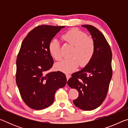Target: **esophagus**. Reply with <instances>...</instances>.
Wrapping results in <instances>:
<instances>
[{"label":"esophagus","instance_id":"34e87169","mask_svg":"<svg viewBox=\"0 0 128 128\" xmlns=\"http://www.w3.org/2000/svg\"><path fill=\"white\" fill-rule=\"evenodd\" d=\"M70 76H70V74H66V77L67 81H68V79L69 78H70Z\"/></svg>","mask_w":128,"mask_h":128}]
</instances>
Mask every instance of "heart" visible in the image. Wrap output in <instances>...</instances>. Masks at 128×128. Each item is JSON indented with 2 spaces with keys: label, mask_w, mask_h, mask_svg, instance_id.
Masks as SVG:
<instances>
[{
  "label": "heart",
  "mask_w": 128,
  "mask_h": 128,
  "mask_svg": "<svg viewBox=\"0 0 128 128\" xmlns=\"http://www.w3.org/2000/svg\"><path fill=\"white\" fill-rule=\"evenodd\" d=\"M62 38L74 46L70 56L55 64L57 70L64 73L73 72L78 66H85L92 60L95 52V43L92 38L88 37L84 32L77 29L69 30L63 34ZM48 51L52 57L56 60L62 58L60 43L57 40H51L48 44Z\"/></svg>",
  "instance_id": "b5f03b06"
}]
</instances>
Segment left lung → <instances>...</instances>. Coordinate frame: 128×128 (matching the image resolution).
Wrapping results in <instances>:
<instances>
[{"label":"left lung","instance_id":"left-lung-1","mask_svg":"<svg viewBox=\"0 0 128 128\" xmlns=\"http://www.w3.org/2000/svg\"><path fill=\"white\" fill-rule=\"evenodd\" d=\"M90 32L95 43V52L85 68L72 74L68 85L79 92L73 101L80 109L91 111L104 100L112 76V52L103 34L92 25H82Z\"/></svg>","mask_w":128,"mask_h":128}]
</instances>
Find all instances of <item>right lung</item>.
<instances>
[{
  "mask_svg": "<svg viewBox=\"0 0 128 128\" xmlns=\"http://www.w3.org/2000/svg\"><path fill=\"white\" fill-rule=\"evenodd\" d=\"M64 27L38 26L28 34L21 44L16 60V84L22 100L33 110L51 105L56 91L66 84L62 72L45 73L54 64L49 43Z\"/></svg>",
  "mask_w": 128,
  "mask_h": 128,
  "instance_id": "right-lung-1",
  "label": "right lung"
}]
</instances>
